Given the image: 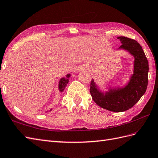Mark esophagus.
<instances>
[{
  "mask_svg": "<svg viewBox=\"0 0 158 158\" xmlns=\"http://www.w3.org/2000/svg\"><path fill=\"white\" fill-rule=\"evenodd\" d=\"M76 71H77V72H79V71H80V69H77V70H76Z\"/></svg>",
  "mask_w": 158,
  "mask_h": 158,
  "instance_id": "obj_1",
  "label": "esophagus"
}]
</instances>
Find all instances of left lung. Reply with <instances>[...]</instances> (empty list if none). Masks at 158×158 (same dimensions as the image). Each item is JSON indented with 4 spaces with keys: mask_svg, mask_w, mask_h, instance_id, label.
I'll use <instances>...</instances> for the list:
<instances>
[{
    "mask_svg": "<svg viewBox=\"0 0 158 158\" xmlns=\"http://www.w3.org/2000/svg\"><path fill=\"white\" fill-rule=\"evenodd\" d=\"M121 42L119 49L128 51L134 56L133 74L126 85L110 88L108 91H101L94 80L90 84V94L98 106L107 110L122 112L131 108L138 102L147 89L149 64L142 47L136 40L125 37H118Z\"/></svg>",
    "mask_w": 158,
    "mask_h": 158,
    "instance_id": "1",
    "label": "left lung"
}]
</instances>
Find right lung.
Instances as JSON below:
<instances>
[{
	"label": "right lung",
	"mask_w": 158,
	"mask_h": 158,
	"mask_svg": "<svg viewBox=\"0 0 158 158\" xmlns=\"http://www.w3.org/2000/svg\"><path fill=\"white\" fill-rule=\"evenodd\" d=\"M71 75L70 74H67L66 75V77H63L60 79L59 81V89L60 92H63L64 89V88L66 87L67 85L69 82V78L70 77ZM52 110V109H51ZM51 110L50 111H51Z\"/></svg>",
	"instance_id": "obj_1"
}]
</instances>
